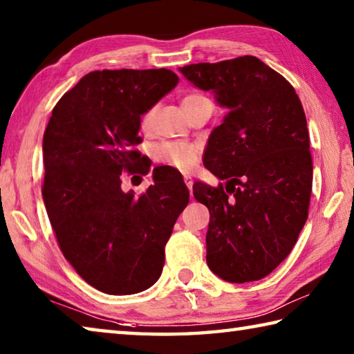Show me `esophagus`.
<instances>
[{"instance_id":"obj_1","label":"esophagus","mask_w":354,"mask_h":354,"mask_svg":"<svg viewBox=\"0 0 354 354\" xmlns=\"http://www.w3.org/2000/svg\"><path fill=\"white\" fill-rule=\"evenodd\" d=\"M184 183L187 185V189L190 190V195H192V187H194V181H192L190 176H184Z\"/></svg>"}]
</instances>
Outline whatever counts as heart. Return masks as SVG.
Instances as JSON below:
<instances>
[{
    "label": "heart",
    "instance_id": "b5f03b06",
    "mask_svg": "<svg viewBox=\"0 0 354 354\" xmlns=\"http://www.w3.org/2000/svg\"><path fill=\"white\" fill-rule=\"evenodd\" d=\"M200 98H205V97L198 93L185 95L183 98V107L185 109L189 104H192L194 101ZM153 117H154V109L153 107H149V109H147L142 113L140 128L148 129L151 127ZM198 153L200 149L196 145H190V143H181V142H164V143H159V145L154 148L156 159H158L159 162L175 167V169L181 171H187L195 165L196 159H198Z\"/></svg>",
    "mask_w": 354,
    "mask_h": 354
}]
</instances>
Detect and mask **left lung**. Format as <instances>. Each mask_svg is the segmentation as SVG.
<instances>
[{
  "label": "left lung",
  "mask_w": 354,
  "mask_h": 354,
  "mask_svg": "<svg viewBox=\"0 0 354 354\" xmlns=\"http://www.w3.org/2000/svg\"><path fill=\"white\" fill-rule=\"evenodd\" d=\"M179 71L227 111L203 158L226 184H194L195 200L211 214L207 266L227 283L257 281L289 256L308 220L313 158L301 101L254 56Z\"/></svg>",
  "instance_id": "left-lung-1"
}]
</instances>
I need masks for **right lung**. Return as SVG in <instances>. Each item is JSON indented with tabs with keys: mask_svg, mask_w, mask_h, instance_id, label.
Segmentation results:
<instances>
[{
	"mask_svg": "<svg viewBox=\"0 0 354 354\" xmlns=\"http://www.w3.org/2000/svg\"><path fill=\"white\" fill-rule=\"evenodd\" d=\"M167 68L91 71L57 101L44 134L41 195L61 251L77 274L109 295L151 287L165 243L189 203L183 176L153 170L145 194L122 190V171L147 175L134 149L140 117L176 87Z\"/></svg>",
	"mask_w": 354,
	"mask_h": 354,
	"instance_id": "1",
	"label": "right lung"
}]
</instances>
